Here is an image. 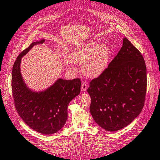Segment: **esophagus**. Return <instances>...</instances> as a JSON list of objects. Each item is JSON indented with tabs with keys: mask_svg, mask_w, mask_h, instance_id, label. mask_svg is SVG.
Instances as JSON below:
<instances>
[{
	"mask_svg": "<svg viewBox=\"0 0 160 160\" xmlns=\"http://www.w3.org/2000/svg\"><path fill=\"white\" fill-rule=\"evenodd\" d=\"M81 89H82V90L83 91H86L87 89V83L85 82H82V86H81Z\"/></svg>",
	"mask_w": 160,
	"mask_h": 160,
	"instance_id": "34e87169",
	"label": "esophagus"
}]
</instances>
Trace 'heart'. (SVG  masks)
Instances as JSON below:
<instances>
[{
    "label": "heart",
    "mask_w": 160,
    "mask_h": 160,
    "mask_svg": "<svg viewBox=\"0 0 160 160\" xmlns=\"http://www.w3.org/2000/svg\"><path fill=\"white\" fill-rule=\"evenodd\" d=\"M109 57V49L107 46L90 42L77 48L71 58L75 63H84V73L89 77L95 78L105 69Z\"/></svg>",
    "instance_id": "1"
}]
</instances>
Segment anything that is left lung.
I'll list each match as a JSON object with an SVG mask.
<instances>
[{
    "mask_svg": "<svg viewBox=\"0 0 160 160\" xmlns=\"http://www.w3.org/2000/svg\"><path fill=\"white\" fill-rule=\"evenodd\" d=\"M147 87L144 59L127 38L117 56L89 82L90 112L98 126L113 132L127 126L144 106Z\"/></svg>",
    "mask_w": 160,
    "mask_h": 160,
    "instance_id": "left-lung-1",
    "label": "left lung"
}]
</instances>
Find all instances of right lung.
<instances>
[{
	"instance_id": "right-lung-1",
	"label": "right lung",
	"mask_w": 160,
	"mask_h": 160,
	"mask_svg": "<svg viewBox=\"0 0 160 160\" xmlns=\"http://www.w3.org/2000/svg\"><path fill=\"white\" fill-rule=\"evenodd\" d=\"M33 42L22 51L12 68V91L15 108L18 115L32 130L43 134L57 132L67 119L68 103L80 92L81 80L59 79L43 92H32L28 89L20 72L21 58L37 43Z\"/></svg>"
}]
</instances>
